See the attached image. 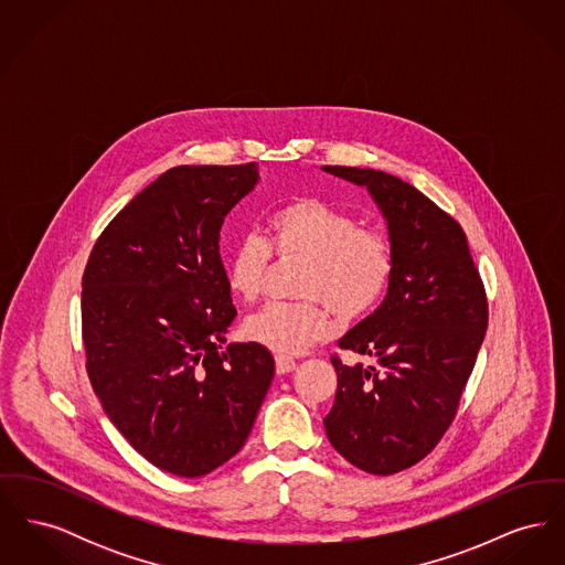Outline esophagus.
<instances>
[{"instance_id":"esophagus-1","label":"esophagus","mask_w":565,"mask_h":565,"mask_svg":"<svg viewBox=\"0 0 565 565\" xmlns=\"http://www.w3.org/2000/svg\"><path fill=\"white\" fill-rule=\"evenodd\" d=\"M275 369L279 375H288L296 369V362L290 355H275Z\"/></svg>"}]
</instances>
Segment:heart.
<instances>
[{
  "mask_svg": "<svg viewBox=\"0 0 565 565\" xmlns=\"http://www.w3.org/2000/svg\"><path fill=\"white\" fill-rule=\"evenodd\" d=\"M270 254L302 258L300 302H270L243 322V337L279 355L326 341L337 326L371 313L394 277V247L385 233L318 196H296L267 222V239L245 235L226 258L228 292L252 302L269 273Z\"/></svg>",
  "mask_w": 565,
  "mask_h": 565,
  "instance_id": "obj_1",
  "label": "heart"
}]
</instances>
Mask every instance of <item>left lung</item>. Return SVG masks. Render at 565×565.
<instances>
[{"mask_svg":"<svg viewBox=\"0 0 565 565\" xmlns=\"http://www.w3.org/2000/svg\"><path fill=\"white\" fill-rule=\"evenodd\" d=\"M323 169L369 189L394 247L385 300L339 341L373 364L330 358L339 385L323 419L341 456L387 477L422 461L454 424L483 343L487 295L463 228L426 194L375 169Z\"/></svg>","mask_w":565,"mask_h":565,"instance_id":"8db88e82","label":"left lung"}]
</instances>
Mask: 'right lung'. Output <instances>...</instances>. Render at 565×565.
Segmentation results:
<instances>
[{
    "mask_svg": "<svg viewBox=\"0 0 565 565\" xmlns=\"http://www.w3.org/2000/svg\"><path fill=\"white\" fill-rule=\"evenodd\" d=\"M256 182V162L164 171L104 228L82 275L90 385L135 451L178 477L242 449L275 375L258 343L222 350L237 309L220 228Z\"/></svg>",
    "mask_w": 565,
    "mask_h": 565,
    "instance_id": "obj_1",
    "label": "right lung"
}]
</instances>
